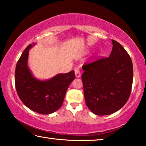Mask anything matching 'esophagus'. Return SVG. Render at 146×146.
Segmentation results:
<instances>
[{
	"label": "esophagus",
	"instance_id": "1",
	"mask_svg": "<svg viewBox=\"0 0 146 146\" xmlns=\"http://www.w3.org/2000/svg\"><path fill=\"white\" fill-rule=\"evenodd\" d=\"M75 73L76 77H77V78L80 77V75H81V73H80V70H79L78 69H76V70H75Z\"/></svg>",
	"mask_w": 146,
	"mask_h": 146
}]
</instances>
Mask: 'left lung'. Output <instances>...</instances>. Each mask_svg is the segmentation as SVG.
Segmentation results:
<instances>
[{"label": "left lung", "instance_id": "1", "mask_svg": "<svg viewBox=\"0 0 146 146\" xmlns=\"http://www.w3.org/2000/svg\"><path fill=\"white\" fill-rule=\"evenodd\" d=\"M108 58L82 66L86 104L97 115L113 114L127 102L131 91L133 68L129 54L120 44L112 40Z\"/></svg>", "mask_w": 146, "mask_h": 146}]
</instances>
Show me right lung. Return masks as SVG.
Listing matches in <instances>:
<instances>
[{
	"mask_svg": "<svg viewBox=\"0 0 146 146\" xmlns=\"http://www.w3.org/2000/svg\"><path fill=\"white\" fill-rule=\"evenodd\" d=\"M29 44L17 64L15 82L20 99L27 108L40 114L55 112L62 105L69 86L75 78V72L58 73L47 80L35 77L28 67L29 50L35 45Z\"/></svg>",
	"mask_w": 146,
	"mask_h": 146,
	"instance_id": "obj_1",
	"label": "right lung"
}]
</instances>
